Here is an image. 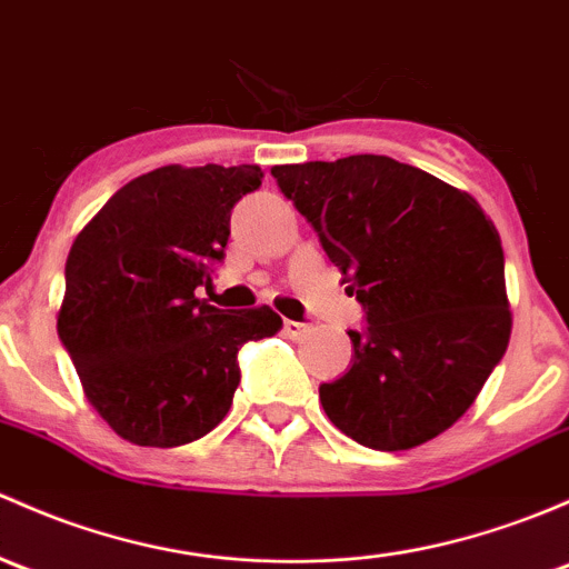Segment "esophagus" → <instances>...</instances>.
Here are the masks:
<instances>
[{
    "label": "esophagus",
    "mask_w": 569,
    "mask_h": 569,
    "mask_svg": "<svg viewBox=\"0 0 569 569\" xmlns=\"http://www.w3.org/2000/svg\"><path fill=\"white\" fill-rule=\"evenodd\" d=\"M308 330H310V327L305 325V321H291V319L283 321V332L289 335V338H302V335Z\"/></svg>",
    "instance_id": "obj_1"
}]
</instances>
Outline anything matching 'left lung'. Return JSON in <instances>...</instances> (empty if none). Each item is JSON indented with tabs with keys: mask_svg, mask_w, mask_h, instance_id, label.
<instances>
[{
	"mask_svg": "<svg viewBox=\"0 0 569 569\" xmlns=\"http://www.w3.org/2000/svg\"><path fill=\"white\" fill-rule=\"evenodd\" d=\"M362 302L355 365L319 400L362 447L400 452L452 428L510 343L505 250L466 190L385 154L272 166Z\"/></svg>",
	"mask_w": 569,
	"mask_h": 569,
	"instance_id": "obj_1",
	"label": "left lung"
}]
</instances>
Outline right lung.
Returning <instances> with one entry per match:
<instances>
[{
	"mask_svg": "<svg viewBox=\"0 0 569 569\" xmlns=\"http://www.w3.org/2000/svg\"><path fill=\"white\" fill-rule=\"evenodd\" d=\"M261 177L163 166L119 188L70 248L59 340L89 403L130 445L209 433L234 400L237 351L283 327L269 305L234 313L196 297L223 261L231 209Z\"/></svg>",
	"mask_w": 569,
	"mask_h": 569,
	"instance_id": "obj_1",
	"label": "right lung"
}]
</instances>
